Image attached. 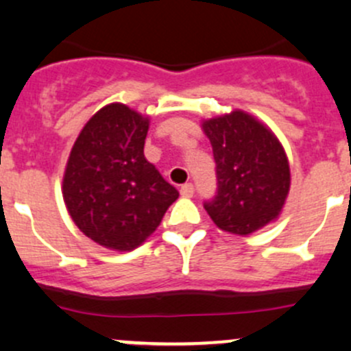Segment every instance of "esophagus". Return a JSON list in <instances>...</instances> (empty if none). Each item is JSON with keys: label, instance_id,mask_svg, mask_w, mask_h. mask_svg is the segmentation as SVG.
Listing matches in <instances>:
<instances>
[{"label": "esophagus", "instance_id": "obj_1", "mask_svg": "<svg viewBox=\"0 0 351 351\" xmlns=\"http://www.w3.org/2000/svg\"><path fill=\"white\" fill-rule=\"evenodd\" d=\"M180 193H182V197H193V193H195V186L192 185V183H185V185H182V189H180Z\"/></svg>", "mask_w": 351, "mask_h": 351}]
</instances>
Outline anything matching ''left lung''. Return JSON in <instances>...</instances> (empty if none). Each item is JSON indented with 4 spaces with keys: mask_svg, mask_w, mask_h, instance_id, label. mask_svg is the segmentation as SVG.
Masks as SVG:
<instances>
[{
    "mask_svg": "<svg viewBox=\"0 0 351 351\" xmlns=\"http://www.w3.org/2000/svg\"><path fill=\"white\" fill-rule=\"evenodd\" d=\"M215 161L217 192L204 208L222 231L250 234L277 219L290 186L284 147L265 125L236 112L204 123Z\"/></svg>",
    "mask_w": 351,
    "mask_h": 351,
    "instance_id": "left-lung-1",
    "label": "left lung"
}]
</instances>
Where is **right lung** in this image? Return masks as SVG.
Masks as SVG:
<instances>
[{
	"label": "right lung",
	"mask_w": 351,
	"mask_h": 351,
	"mask_svg": "<svg viewBox=\"0 0 351 351\" xmlns=\"http://www.w3.org/2000/svg\"><path fill=\"white\" fill-rule=\"evenodd\" d=\"M147 129V119L112 104L88 120L71 151L66 207L80 231L101 246H139L180 195L144 158Z\"/></svg>",
	"instance_id": "right-lung-1"
}]
</instances>
